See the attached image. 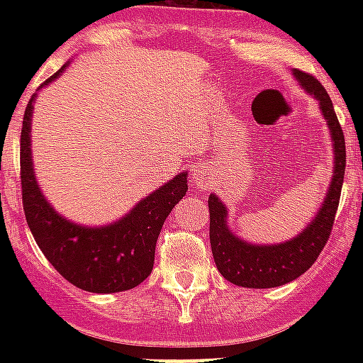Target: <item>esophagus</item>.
<instances>
[{"mask_svg": "<svg viewBox=\"0 0 363 363\" xmlns=\"http://www.w3.org/2000/svg\"><path fill=\"white\" fill-rule=\"evenodd\" d=\"M192 179L199 188L207 186V184H209V181H211L209 167H207V165H203V164L196 165V167H194V171H192Z\"/></svg>", "mask_w": 363, "mask_h": 363, "instance_id": "34e87169", "label": "esophagus"}]
</instances>
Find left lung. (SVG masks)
<instances>
[{
	"mask_svg": "<svg viewBox=\"0 0 363 363\" xmlns=\"http://www.w3.org/2000/svg\"><path fill=\"white\" fill-rule=\"evenodd\" d=\"M292 75L299 82V86L318 101V109L330 130L333 148L332 181L320 209L303 228V232H299L294 239L275 245L248 242L235 235L228 226V207L216 194H211L209 238L213 258L220 275L242 288H275L303 275L315 264L322 248L326 247L341 198L347 152L343 130L333 111L332 99L315 77L299 69H294Z\"/></svg>",
	"mask_w": 363,
	"mask_h": 363,
	"instance_id": "8db88e82",
	"label": "left lung"
}]
</instances>
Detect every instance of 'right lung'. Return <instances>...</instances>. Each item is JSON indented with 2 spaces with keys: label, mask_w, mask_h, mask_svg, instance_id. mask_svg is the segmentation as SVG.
Here are the masks:
<instances>
[{
  "label": "right lung",
  "mask_w": 363,
  "mask_h": 363,
  "mask_svg": "<svg viewBox=\"0 0 363 363\" xmlns=\"http://www.w3.org/2000/svg\"><path fill=\"white\" fill-rule=\"evenodd\" d=\"M54 73L50 84L65 71ZM37 94L26 107L20 135L22 203L37 247L65 281L94 294L124 292L141 284L152 271L156 241L165 218L186 196L188 173L182 171L133 205L122 218L105 226H82L54 209L37 184L31 162V116Z\"/></svg>",
  "instance_id": "add662e5"
}]
</instances>
